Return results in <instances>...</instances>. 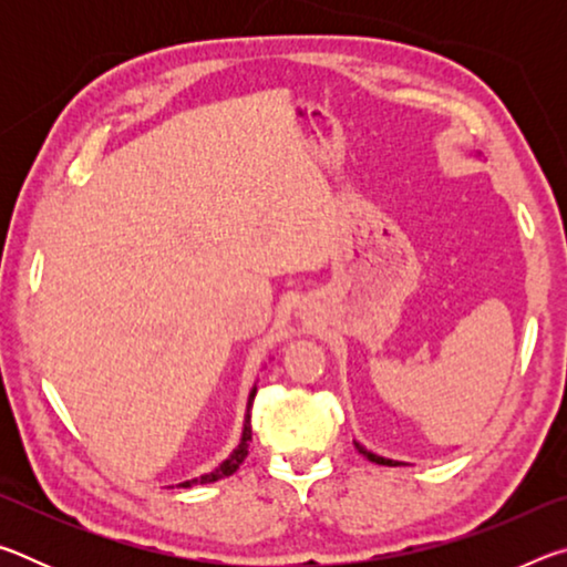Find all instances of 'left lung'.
Segmentation results:
<instances>
[{
    "label": "left lung",
    "mask_w": 567,
    "mask_h": 567,
    "mask_svg": "<svg viewBox=\"0 0 567 567\" xmlns=\"http://www.w3.org/2000/svg\"><path fill=\"white\" fill-rule=\"evenodd\" d=\"M354 447H358V453H360V455H364V457H368L370 463H378V465H400L398 460H390V457H382V455L370 453V450H368V447H362L360 443H354Z\"/></svg>",
    "instance_id": "8db88e82"
}]
</instances>
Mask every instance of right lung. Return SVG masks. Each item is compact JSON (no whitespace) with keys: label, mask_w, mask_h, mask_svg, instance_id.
<instances>
[{"label":"right lung","mask_w":567,"mask_h":567,"mask_svg":"<svg viewBox=\"0 0 567 567\" xmlns=\"http://www.w3.org/2000/svg\"><path fill=\"white\" fill-rule=\"evenodd\" d=\"M255 392H257V388L249 390V398H247V415H245V427H243V437H239V445L233 450V453H229L227 460H223V463H219V465L213 470V473H207V475H203V477H195V480H185V483H179V487L217 483V480L229 477L239 465H243V460L247 457V450H249V440H252V425H249V408H252Z\"/></svg>","instance_id":"1"}]
</instances>
